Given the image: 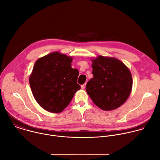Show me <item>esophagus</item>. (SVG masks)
Here are the masks:
<instances>
[{
    "label": "esophagus",
    "mask_w": 160,
    "mask_h": 160,
    "mask_svg": "<svg viewBox=\"0 0 160 160\" xmlns=\"http://www.w3.org/2000/svg\"><path fill=\"white\" fill-rule=\"evenodd\" d=\"M85 87H86V83H84L83 85H82L81 86V88H82V89H84V88H85Z\"/></svg>",
    "instance_id": "1"
}]
</instances>
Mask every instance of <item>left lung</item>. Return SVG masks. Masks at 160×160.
Returning a JSON list of instances; mask_svg holds the SVG:
<instances>
[{
	"mask_svg": "<svg viewBox=\"0 0 160 160\" xmlns=\"http://www.w3.org/2000/svg\"><path fill=\"white\" fill-rule=\"evenodd\" d=\"M92 61L93 77L87 83L88 95L102 110L117 109L130 95L133 80L130 70L113 57L100 55Z\"/></svg>",
	"mask_w": 160,
	"mask_h": 160,
	"instance_id": "obj_1",
	"label": "left lung"
}]
</instances>
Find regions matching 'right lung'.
<instances>
[{
  "label": "right lung",
  "mask_w": 160,
  "mask_h": 160,
  "mask_svg": "<svg viewBox=\"0 0 160 160\" xmlns=\"http://www.w3.org/2000/svg\"><path fill=\"white\" fill-rule=\"evenodd\" d=\"M72 57L54 52L38 58L29 77L32 94L44 110L58 113L70 103L80 89L79 74L72 68Z\"/></svg>",
  "instance_id": "right-lung-1"
}]
</instances>
